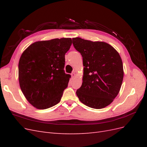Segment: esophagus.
I'll return each mask as SVG.
<instances>
[{
	"instance_id": "34e87169",
	"label": "esophagus",
	"mask_w": 147,
	"mask_h": 147,
	"mask_svg": "<svg viewBox=\"0 0 147 147\" xmlns=\"http://www.w3.org/2000/svg\"><path fill=\"white\" fill-rule=\"evenodd\" d=\"M75 73L74 72H72V74H71V77H72V78L73 79L74 77H75Z\"/></svg>"
}]
</instances>
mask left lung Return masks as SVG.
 <instances>
[{"label": "left lung", "mask_w": 147, "mask_h": 147, "mask_svg": "<svg viewBox=\"0 0 147 147\" xmlns=\"http://www.w3.org/2000/svg\"><path fill=\"white\" fill-rule=\"evenodd\" d=\"M74 48L83 57V83L76 94L82 103L100 109L117 97L123 80L121 57L115 49L103 42L72 38Z\"/></svg>", "instance_id": "obj_1"}]
</instances>
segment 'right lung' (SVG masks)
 Wrapping results in <instances>:
<instances>
[{
    "label": "right lung",
    "mask_w": 147,
    "mask_h": 147,
    "mask_svg": "<svg viewBox=\"0 0 147 147\" xmlns=\"http://www.w3.org/2000/svg\"><path fill=\"white\" fill-rule=\"evenodd\" d=\"M71 45L70 38L39 41L21 55L20 86L26 99L35 108L47 109L60 102L71 77L64 70L65 55Z\"/></svg>",
    "instance_id": "1"
}]
</instances>
